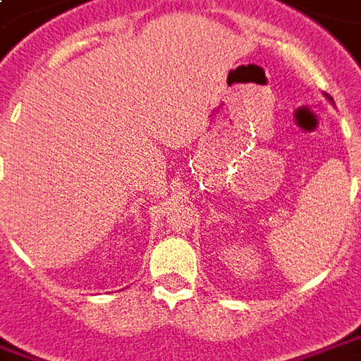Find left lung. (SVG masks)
Wrapping results in <instances>:
<instances>
[{"instance_id": "left-lung-1", "label": "left lung", "mask_w": 361, "mask_h": 361, "mask_svg": "<svg viewBox=\"0 0 361 361\" xmlns=\"http://www.w3.org/2000/svg\"><path fill=\"white\" fill-rule=\"evenodd\" d=\"M325 96H327V94H325ZM329 97V96H327ZM329 99H331V97H329ZM331 102H333V99H331Z\"/></svg>"}]
</instances>
